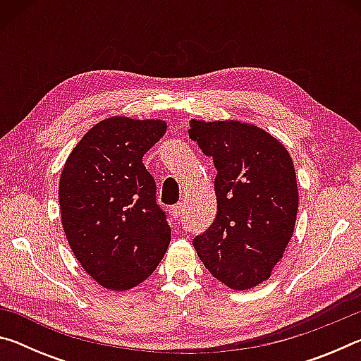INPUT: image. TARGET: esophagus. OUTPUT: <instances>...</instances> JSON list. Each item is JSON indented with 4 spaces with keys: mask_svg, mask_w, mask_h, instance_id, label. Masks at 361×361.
Listing matches in <instances>:
<instances>
[{
    "mask_svg": "<svg viewBox=\"0 0 361 361\" xmlns=\"http://www.w3.org/2000/svg\"><path fill=\"white\" fill-rule=\"evenodd\" d=\"M181 213H183V204H181V202H180V204H175V205L172 207V215H173L175 218H180Z\"/></svg>",
    "mask_w": 361,
    "mask_h": 361,
    "instance_id": "1",
    "label": "esophagus"
}]
</instances>
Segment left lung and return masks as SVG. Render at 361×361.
<instances>
[{"label": "left lung", "mask_w": 361, "mask_h": 361, "mask_svg": "<svg viewBox=\"0 0 361 361\" xmlns=\"http://www.w3.org/2000/svg\"><path fill=\"white\" fill-rule=\"evenodd\" d=\"M189 137L216 169V218L192 245L213 277L232 290L271 277L295 231L293 161L271 133L239 121H191Z\"/></svg>", "instance_id": "left-lung-1"}]
</instances>
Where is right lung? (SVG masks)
<instances>
[{"label": "right lung", "instance_id": "obj_1", "mask_svg": "<svg viewBox=\"0 0 361 361\" xmlns=\"http://www.w3.org/2000/svg\"><path fill=\"white\" fill-rule=\"evenodd\" d=\"M166 130L157 119L108 118L79 140L62 170L65 235L84 271L108 290H130L148 279L172 239L143 164Z\"/></svg>", "mask_w": 361, "mask_h": 361}]
</instances>
